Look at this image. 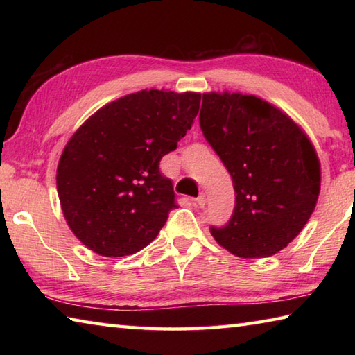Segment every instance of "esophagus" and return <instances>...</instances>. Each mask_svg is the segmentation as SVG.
I'll return each mask as SVG.
<instances>
[{"label": "esophagus", "mask_w": 355, "mask_h": 355, "mask_svg": "<svg viewBox=\"0 0 355 355\" xmlns=\"http://www.w3.org/2000/svg\"><path fill=\"white\" fill-rule=\"evenodd\" d=\"M205 196H203V194H200L199 197H197V199H194V200H192V205H194L196 208H203V207H205Z\"/></svg>", "instance_id": "obj_1"}]
</instances>
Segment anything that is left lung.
Returning a JSON list of instances; mask_svg holds the SVG:
<instances>
[{
    "label": "left lung",
    "instance_id": "8db88e82",
    "mask_svg": "<svg viewBox=\"0 0 355 355\" xmlns=\"http://www.w3.org/2000/svg\"><path fill=\"white\" fill-rule=\"evenodd\" d=\"M199 122L236 192L230 222L211 228L213 238L241 258L277 254L315 211L321 163L313 142L286 112L250 94L205 92Z\"/></svg>",
    "mask_w": 355,
    "mask_h": 355
}]
</instances>
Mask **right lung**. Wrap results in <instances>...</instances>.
Here are the masks:
<instances>
[{"mask_svg": "<svg viewBox=\"0 0 355 355\" xmlns=\"http://www.w3.org/2000/svg\"><path fill=\"white\" fill-rule=\"evenodd\" d=\"M200 97L144 89L101 106L71 135L56 188L67 225L87 249L125 257L158 236L175 208L159 161L191 128Z\"/></svg>", "mask_w": 355, "mask_h": 355, "instance_id": "add662e5", "label": "right lung"}]
</instances>
